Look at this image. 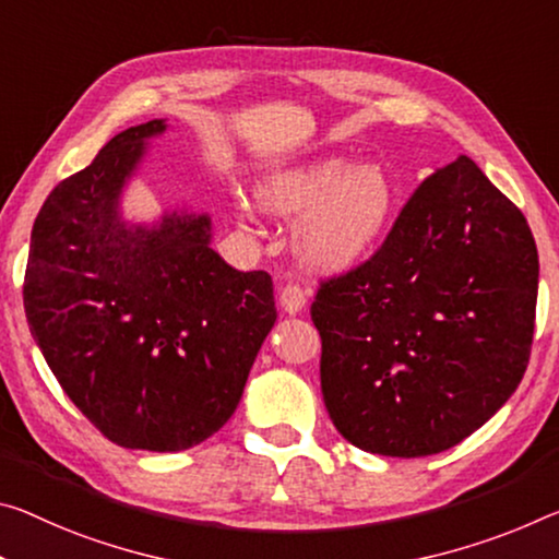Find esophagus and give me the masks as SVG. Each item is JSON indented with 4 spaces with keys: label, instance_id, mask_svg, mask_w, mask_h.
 I'll return each mask as SVG.
<instances>
[{
    "label": "esophagus",
    "instance_id": "obj_1",
    "mask_svg": "<svg viewBox=\"0 0 559 559\" xmlns=\"http://www.w3.org/2000/svg\"><path fill=\"white\" fill-rule=\"evenodd\" d=\"M278 300H281L283 311L290 313V316H296V313L304 311L306 304H308L306 290H304V286H300V283H286V286L281 288Z\"/></svg>",
    "mask_w": 559,
    "mask_h": 559
}]
</instances>
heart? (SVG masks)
<instances>
[{
  "label": "heart",
  "instance_id": "1",
  "mask_svg": "<svg viewBox=\"0 0 559 559\" xmlns=\"http://www.w3.org/2000/svg\"><path fill=\"white\" fill-rule=\"evenodd\" d=\"M263 201L273 214H306L296 231L298 251L325 271H343L366 259L385 234L395 189L376 164L350 168L345 158H323L278 174Z\"/></svg>",
  "mask_w": 559,
  "mask_h": 559
}]
</instances>
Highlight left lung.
<instances>
[{
    "mask_svg": "<svg viewBox=\"0 0 559 559\" xmlns=\"http://www.w3.org/2000/svg\"><path fill=\"white\" fill-rule=\"evenodd\" d=\"M537 246L522 211L473 158L430 174L383 246L321 281V391L366 453L425 457L492 418L525 376Z\"/></svg>",
    "mask_w": 559,
    "mask_h": 559,
    "instance_id": "1",
    "label": "left lung"
}]
</instances>
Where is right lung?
<instances>
[{"label": "right lung", "instance_id": "right-lung-1", "mask_svg": "<svg viewBox=\"0 0 559 559\" xmlns=\"http://www.w3.org/2000/svg\"><path fill=\"white\" fill-rule=\"evenodd\" d=\"M164 119L114 136L55 186L32 228L24 311L44 360L104 438L179 453L231 418L276 323L273 281L211 248V221L127 226L123 183Z\"/></svg>", "mask_w": 559, "mask_h": 559}]
</instances>
